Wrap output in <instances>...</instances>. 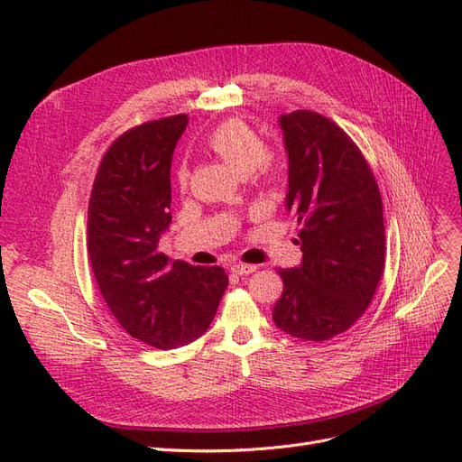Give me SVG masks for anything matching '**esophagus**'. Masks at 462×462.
I'll return each mask as SVG.
<instances>
[{
  "label": "esophagus",
  "mask_w": 462,
  "mask_h": 462,
  "mask_svg": "<svg viewBox=\"0 0 462 462\" xmlns=\"http://www.w3.org/2000/svg\"><path fill=\"white\" fill-rule=\"evenodd\" d=\"M258 268L256 265H250V263H233L231 265V272L235 275H248V273H254Z\"/></svg>",
  "instance_id": "esophagus-1"
}]
</instances>
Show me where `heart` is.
Returning a JSON list of instances; mask_svg holds the SVG:
<instances>
[{
  "instance_id": "obj_1",
  "label": "heart",
  "mask_w": 462,
  "mask_h": 462,
  "mask_svg": "<svg viewBox=\"0 0 462 462\" xmlns=\"http://www.w3.org/2000/svg\"><path fill=\"white\" fill-rule=\"evenodd\" d=\"M208 148L226 162L236 173H253L258 179H275L279 175V160L263 144V138L241 119H229L208 134ZM180 185L187 180V167H179Z\"/></svg>"
}]
</instances>
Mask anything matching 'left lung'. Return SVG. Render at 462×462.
Returning a JSON list of instances; mask_svg holds the SVG:
<instances>
[{"instance_id":"1","label":"left lung","mask_w":462,"mask_h":462,"mask_svg":"<svg viewBox=\"0 0 462 462\" xmlns=\"http://www.w3.org/2000/svg\"><path fill=\"white\" fill-rule=\"evenodd\" d=\"M289 162L285 209L300 226L302 262L279 270L275 326L328 341L365 314L385 265L380 189L365 156L328 117L299 109L279 117Z\"/></svg>"}]
</instances>
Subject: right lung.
I'll return each instance as SVG.
<instances>
[{"label":"right lung","mask_w":462,"mask_h":462,"mask_svg":"<svg viewBox=\"0 0 462 462\" xmlns=\"http://www.w3.org/2000/svg\"><path fill=\"white\" fill-rule=\"evenodd\" d=\"M187 125L180 114L121 134L88 204L87 248L102 297L125 331L162 351L199 339L229 283L219 265L170 262L158 246L171 223V160Z\"/></svg>","instance_id":"obj_1"}]
</instances>
